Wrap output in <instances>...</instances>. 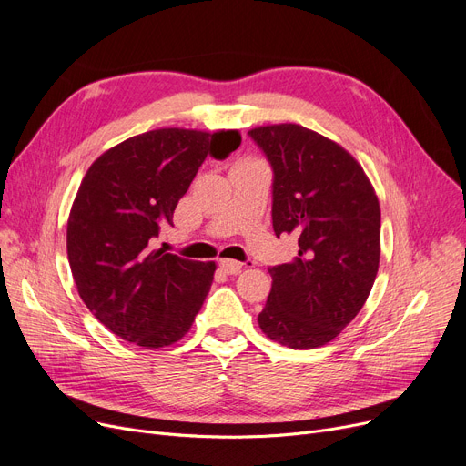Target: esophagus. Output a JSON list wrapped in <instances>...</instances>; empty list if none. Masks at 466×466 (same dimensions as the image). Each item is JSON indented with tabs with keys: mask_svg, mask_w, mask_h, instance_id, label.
Masks as SVG:
<instances>
[{
	"mask_svg": "<svg viewBox=\"0 0 466 466\" xmlns=\"http://www.w3.org/2000/svg\"><path fill=\"white\" fill-rule=\"evenodd\" d=\"M218 265L227 274H238L239 270H242V267H244L239 261H232V259H222Z\"/></svg>",
	"mask_w": 466,
	"mask_h": 466,
	"instance_id": "1",
	"label": "esophagus"
}]
</instances>
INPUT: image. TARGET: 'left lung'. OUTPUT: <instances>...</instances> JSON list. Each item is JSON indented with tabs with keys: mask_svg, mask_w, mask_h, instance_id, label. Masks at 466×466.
Wrapping results in <instances>:
<instances>
[{
	"mask_svg": "<svg viewBox=\"0 0 466 466\" xmlns=\"http://www.w3.org/2000/svg\"><path fill=\"white\" fill-rule=\"evenodd\" d=\"M272 168L274 234L298 257L270 267L261 330L291 350L332 341L363 309L380 263V205L351 155L299 125L248 132Z\"/></svg>",
	"mask_w": 466,
	"mask_h": 466,
	"instance_id": "8db88e82",
	"label": "left lung"
}]
</instances>
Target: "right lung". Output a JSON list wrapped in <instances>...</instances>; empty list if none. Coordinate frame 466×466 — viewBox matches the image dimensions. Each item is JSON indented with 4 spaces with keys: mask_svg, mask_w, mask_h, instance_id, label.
Instances as JSON below:
<instances>
[{
    "mask_svg": "<svg viewBox=\"0 0 466 466\" xmlns=\"http://www.w3.org/2000/svg\"><path fill=\"white\" fill-rule=\"evenodd\" d=\"M236 130L161 128L106 151L86 172L66 224V253L90 313L125 341H178L209 294L215 263L153 249L207 155L227 159Z\"/></svg>",
    "mask_w": 466,
    "mask_h": 466,
    "instance_id": "obj_1",
    "label": "right lung"
}]
</instances>
